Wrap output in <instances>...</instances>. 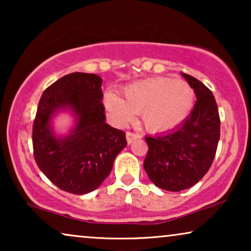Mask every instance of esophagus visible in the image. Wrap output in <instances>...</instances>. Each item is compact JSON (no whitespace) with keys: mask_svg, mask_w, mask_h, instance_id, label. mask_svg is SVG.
Masks as SVG:
<instances>
[{"mask_svg":"<svg viewBox=\"0 0 251 251\" xmlns=\"http://www.w3.org/2000/svg\"><path fill=\"white\" fill-rule=\"evenodd\" d=\"M126 142L128 144H131L133 140H136L137 138H139V136L137 135L135 132H131V131H128L126 133Z\"/></svg>","mask_w":251,"mask_h":251,"instance_id":"esophagus-1","label":"esophagus"}]
</instances>
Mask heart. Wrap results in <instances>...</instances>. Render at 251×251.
I'll return each mask as SVG.
<instances>
[{
    "instance_id": "b5f03b06",
    "label": "heart",
    "mask_w": 251,
    "mask_h": 251,
    "mask_svg": "<svg viewBox=\"0 0 251 251\" xmlns=\"http://www.w3.org/2000/svg\"><path fill=\"white\" fill-rule=\"evenodd\" d=\"M193 88L183 80L153 77L131 83L123 89V99L107 94L106 109L119 123L132 121L142 113L149 131L166 132L183 123L193 109Z\"/></svg>"
}]
</instances>
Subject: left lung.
<instances>
[{
	"label": "left lung",
	"instance_id": "1",
	"mask_svg": "<svg viewBox=\"0 0 251 251\" xmlns=\"http://www.w3.org/2000/svg\"><path fill=\"white\" fill-rule=\"evenodd\" d=\"M181 75L197 96L191 114L173 131L145 137L149 151L144 169L154 185L170 192L192 187L208 173L221 137V119L212 92L198 78Z\"/></svg>",
	"mask_w": 251,
	"mask_h": 251
}]
</instances>
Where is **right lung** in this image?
I'll return each instance as SVG.
<instances>
[{"label": "right lung", "mask_w": 251, "mask_h": 251, "mask_svg": "<svg viewBox=\"0 0 251 251\" xmlns=\"http://www.w3.org/2000/svg\"><path fill=\"white\" fill-rule=\"evenodd\" d=\"M101 77L71 73L47 88L33 123L34 159L40 170L60 190L87 194L100 186L118 154L126 146V132L105 123ZM70 108L77 125L70 135L57 137L50 120Z\"/></svg>", "instance_id": "1"}]
</instances>
